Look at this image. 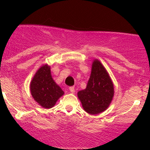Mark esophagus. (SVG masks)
Instances as JSON below:
<instances>
[{
	"mask_svg": "<svg viewBox=\"0 0 150 150\" xmlns=\"http://www.w3.org/2000/svg\"><path fill=\"white\" fill-rule=\"evenodd\" d=\"M69 90H70V91H71V93H74L75 92V88H74V86H71L69 88Z\"/></svg>",
	"mask_w": 150,
	"mask_h": 150,
	"instance_id": "34e87169",
	"label": "esophagus"
}]
</instances>
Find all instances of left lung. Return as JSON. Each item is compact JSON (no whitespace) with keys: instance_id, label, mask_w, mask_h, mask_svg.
<instances>
[{"instance_id":"1","label":"left lung","mask_w":150,"mask_h":150,"mask_svg":"<svg viewBox=\"0 0 150 150\" xmlns=\"http://www.w3.org/2000/svg\"><path fill=\"white\" fill-rule=\"evenodd\" d=\"M114 95V86L109 74L101 62L93 60L86 88L77 92L85 111L91 115L99 114L109 107Z\"/></svg>"}]
</instances>
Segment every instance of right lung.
<instances>
[{
	"mask_svg": "<svg viewBox=\"0 0 150 150\" xmlns=\"http://www.w3.org/2000/svg\"><path fill=\"white\" fill-rule=\"evenodd\" d=\"M30 91L34 100L46 109L54 107L64 93L52 79L50 66L47 64L41 66L35 73L30 81Z\"/></svg>",
	"mask_w": 150,
	"mask_h": 150,
	"instance_id": "1",
	"label": "right lung"
}]
</instances>
